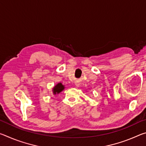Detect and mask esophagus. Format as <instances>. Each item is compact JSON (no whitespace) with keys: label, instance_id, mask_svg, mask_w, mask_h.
Segmentation results:
<instances>
[{"label":"esophagus","instance_id":"34e87169","mask_svg":"<svg viewBox=\"0 0 146 146\" xmlns=\"http://www.w3.org/2000/svg\"><path fill=\"white\" fill-rule=\"evenodd\" d=\"M79 85H80V84H79L78 82H75V86H76V87H78Z\"/></svg>","mask_w":146,"mask_h":146}]
</instances>
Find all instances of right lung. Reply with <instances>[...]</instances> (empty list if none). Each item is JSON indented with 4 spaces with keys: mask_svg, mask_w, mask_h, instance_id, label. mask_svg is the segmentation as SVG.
Here are the masks:
<instances>
[{
    "mask_svg": "<svg viewBox=\"0 0 146 146\" xmlns=\"http://www.w3.org/2000/svg\"><path fill=\"white\" fill-rule=\"evenodd\" d=\"M64 90V86L62 85V83H58L53 88V93L54 95H56V94H58L59 93H60L61 91H63Z\"/></svg>",
    "mask_w": 146,
    "mask_h": 146,
    "instance_id": "obj_1",
    "label": "right lung"
}]
</instances>
